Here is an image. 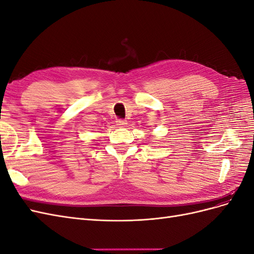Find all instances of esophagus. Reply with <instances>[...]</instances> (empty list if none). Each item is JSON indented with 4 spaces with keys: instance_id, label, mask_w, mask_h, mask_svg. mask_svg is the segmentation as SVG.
Here are the masks:
<instances>
[{
    "instance_id": "obj_1",
    "label": "esophagus",
    "mask_w": 254,
    "mask_h": 254,
    "mask_svg": "<svg viewBox=\"0 0 254 254\" xmlns=\"http://www.w3.org/2000/svg\"><path fill=\"white\" fill-rule=\"evenodd\" d=\"M117 125H118L119 127H126L127 121H126V120H123V119H119V120L117 121Z\"/></svg>"
}]
</instances>
